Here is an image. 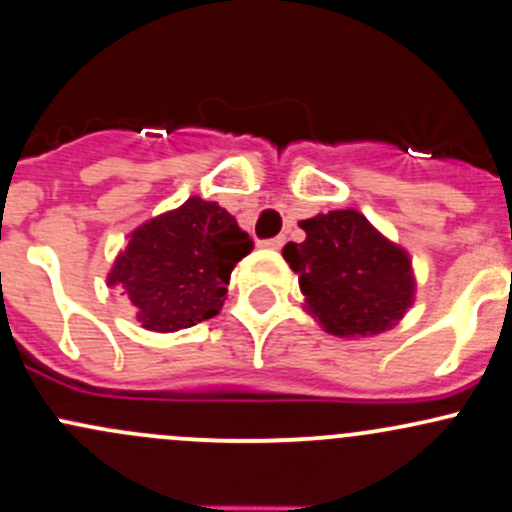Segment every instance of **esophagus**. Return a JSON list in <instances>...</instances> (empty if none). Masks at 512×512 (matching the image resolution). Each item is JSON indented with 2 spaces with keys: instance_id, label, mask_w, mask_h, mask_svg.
<instances>
[{
  "instance_id": "obj_1",
  "label": "esophagus",
  "mask_w": 512,
  "mask_h": 512,
  "mask_svg": "<svg viewBox=\"0 0 512 512\" xmlns=\"http://www.w3.org/2000/svg\"><path fill=\"white\" fill-rule=\"evenodd\" d=\"M284 245V235H277V238L262 240V247H270V250H279Z\"/></svg>"
}]
</instances>
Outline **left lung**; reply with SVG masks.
Returning a JSON list of instances; mask_svg holds the SVG:
<instances>
[{
	"instance_id": "8db88e82",
	"label": "left lung",
	"mask_w": 512,
	"mask_h": 512,
	"mask_svg": "<svg viewBox=\"0 0 512 512\" xmlns=\"http://www.w3.org/2000/svg\"><path fill=\"white\" fill-rule=\"evenodd\" d=\"M304 242H287L284 260L299 274L304 309L326 333L378 336L414 304L410 252L387 240L355 208L301 220Z\"/></svg>"
}]
</instances>
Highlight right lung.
<instances>
[{"instance_id":"obj_1","label":"right lung","mask_w":512,"mask_h":512,"mask_svg":"<svg viewBox=\"0 0 512 512\" xmlns=\"http://www.w3.org/2000/svg\"><path fill=\"white\" fill-rule=\"evenodd\" d=\"M252 247L225 208L191 196L127 235L107 284L127 294L142 328L174 333L223 309L230 272Z\"/></svg>"}]
</instances>
